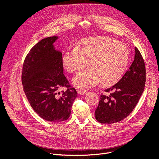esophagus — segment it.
Returning <instances> with one entry per match:
<instances>
[{
    "label": "esophagus",
    "instance_id": "34e87169",
    "mask_svg": "<svg viewBox=\"0 0 159 159\" xmlns=\"http://www.w3.org/2000/svg\"><path fill=\"white\" fill-rule=\"evenodd\" d=\"M77 93L80 95H84L87 93L86 91H85V90H77Z\"/></svg>",
    "mask_w": 159,
    "mask_h": 159
}]
</instances>
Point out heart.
<instances>
[{
    "label": "heart",
    "mask_w": 159,
    "mask_h": 159,
    "mask_svg": "<svg viewBox=\"0 0 159 159\" xmlns=\"http://www.w3.org/2000/svg\"><path fill=\"white\" fill-rule=\"evenodd\" d=\"M129 61L125 44L107 37L84 38L75 48L66 51L62 57L66 70L77 74L88 62L90 67L73 79L75 86L88 89L101 82L104 86L116 84L122 77Z\"/></svg>",
    "instance_id": "b5f03b06"
}]
</instances>
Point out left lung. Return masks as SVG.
Listing matches in <instances>:
<instances>
[{
	"label": "left lung",
	"mask_w": 159,
	"mask_h": 159,
	"mask_svg": "<svg viewBox=\"0 0 159 159\" xmlns=\"http://www.w3.org/2000/svg\"><path fill=\"white\" fill-rule=\"evenodd\" d=\"M134 60L128 71L115 85L101 94L95 118L101 123L111 125L126 118L137 104L145 87V66L142 56L134 48Z\"/></svg>",
	"instance_id": "obj_1"
}]
</instances>
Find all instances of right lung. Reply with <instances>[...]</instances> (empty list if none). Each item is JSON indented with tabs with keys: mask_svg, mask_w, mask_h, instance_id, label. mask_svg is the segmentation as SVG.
<instances>
[{
	"mask_svg": "<svg viewBox=\"0 0 159 159\" xmlns=\"http://www.w3.org/2000/svg\"><path fill=\"white\" fill-rule=\"evenodd\" d=\"M58 38H44L31 49L22 66V84L26 96L34 111L51 122L66 120L71 113L77 91L63 74L62 53L53 43ZM66 86L61 93L59 89Z\"/></svg>",
	"mask_w": 159,
	"mask_h": 159,
	"instance_id": "right-lung-1",
	"label": "right lung"
}]
</instances>
